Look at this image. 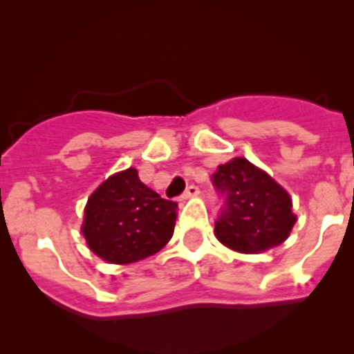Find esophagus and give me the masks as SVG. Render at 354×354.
<instances>
[{
	"instance_id": "obj_1",
	"label": "esophagus",
	"mask_w": 354,
	"mask_h": 354,
	"mask_svg": "<svg viewBox=\"0 0 354 354\" xmlns=\"http://www.w3.org/2000/svg\"><path fill=\"white\" fill-rule=\"evenodd\" d=\"M198 193H200V189L196 186H187V189L186 192H184V195L180 196V198L183 200H187V198H193V196H198Z\"/></svg>"
}]
</instances>
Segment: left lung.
<instances>
[{
  "label": "left lung",
  "instance_id": "1",
  "mask_svg": "<svg viewBox=\"0 0 354 354\" xmlns=\"http://www.w3.org/2000/svg\"><path fill=\"white\" fill-rule=\"evenodd\" d=\"M225 195V209L214 225L221 245L239 253L277 248L290 236L296 214L292 198L268 171L246 158H234L212 174Z\"/></svg>",
  "mask_w": 354,
  "mask_h": 354
}]
</instances>
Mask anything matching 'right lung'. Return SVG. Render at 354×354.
Segmentation results:
<instances>
[{"label":"right lung","instance_id":"1","mask_svg":"<svg viewBox=\"0 0 354 354\" xmlns=\"http://www.w3.org/2000/svg\"><path fill=\"white\" fill-rule=\"evenodd\" d=\"M177 204L140 180L136 168L117 171L84 205L81 234L108 264H133L158 253L174 236Z\"/></svg>","mask_w":354,"mask_h":354}]
</instances>
